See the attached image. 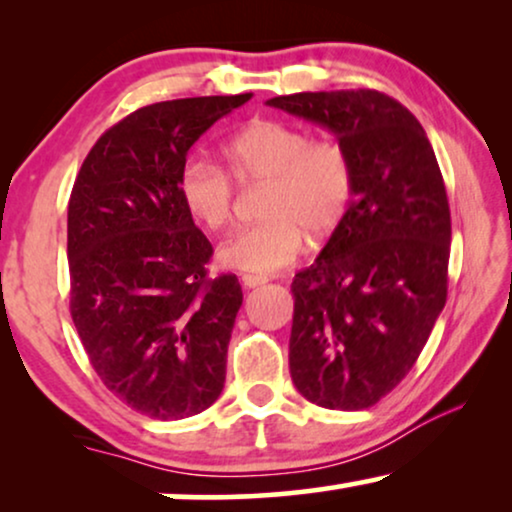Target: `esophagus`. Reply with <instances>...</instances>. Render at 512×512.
I'll use <instances>...</instances> for the list:
<instances>
[{
	"instance_id": "esophagus-1",
	"label": "esophagus",
	"mask_w": 512,
	"mask_h": 512,
	"mask_svg": "<svg viewBox=\"0 0 512 512\" xmlns=\"http://www.w3.org/2000/svg\"><path fill=\"white\" fill-rule=\"evenodd\" d=\"M268 279L256 277V275H242V286L244 289H256V286H263Z\"/></svg>"
}]
</instances>
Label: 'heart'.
<instances>
[{"instance_id": "heart-1", "label": "heart", "mask_w": 512, "mask_h": 512, "mask_svg": "<svg viewBox=\"0 0 512 512\" xmlns=\"http://www.w3.org/2000/svg\"><path fill=\"white\" fill-rule=\"evenodd\" d=\"M223 160L240 186L263 184L258 226L221 244L223 265L244 275H272L305 249V235L326 240L352 207L354 163L333 139H312L303 128L258 118L223 144ZM179 198L186 212L207 230L226 228L233 219L235 188L221 167L188 158L179 167Z\"/></svg>"}]
</instances>
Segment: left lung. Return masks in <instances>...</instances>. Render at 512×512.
Returning a JSON list of instances; mask_svg holds the SVG:
<instances>
[{
	"mask_svg": "<svg viewBox=\"0 0 512 512\" xmlns=\"http://www.w3.org/2000/svg\"><path fill=\"white\" fill-rule=\"evenodd\" d=\"M265 104L331 130L356 174L345 221L291 284V380L321 408H370L415 366L447 300L452 221L436 153L380 90Z\"/></svg>",
	"mask_w": 512,
	"mask_h": 512,
	"instance_id": "left-lung-1",
	"label": "left lung"
}]
</instances>
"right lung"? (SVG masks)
Instances as JSON below:
<instances>
[{"mask_svg": "<svg viewBox=\"0 0 512 512\" xmlns=\"http://www.w3.org/2000/svg\"><path fill=\"white\" fill-rule=\"evenodd\" d=\"M251 100L186 97L132 111L76 174L67 209L69 312L111 394L153 419L207 410L226 382L242 286L209 277L214 249L179 198L202 132Z\"/></svg>", "mask_w": 512, "mask_h": 512, "instance_id": "right-lung-1", "label": "right lung"}]
</instances>
